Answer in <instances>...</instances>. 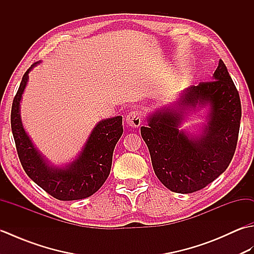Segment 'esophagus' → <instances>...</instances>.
I'll return each instance as SVG.
<instances>
[{"label": "esophagus", "instance_id": "obj_1", "mask_svg": "<svg viewBox=\"0 0 254 254\" xmlns=\"http://www.w3.org/2000/svg\"><path fill=\"white\" fill-rule=\"evenodd\" d=\"M143 121V115L141 111H131L128 115L127 116L126 122L128 127H138L142 124Z\"/></svg>", "mask_w": 254, "mask_h": 254}]
</instances>
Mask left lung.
<instances>
[{
    "mask_svg": "<svg viewBox=\"0 0 254 254\" xmlns=\"http://www.w3.org/2000/svg\"><path fill=\"white\" fill-rule=\"evenodd\" d=\"M208 105V124L198 137L179 130L187 111ZM241 119L239 93L219 60L213 80L183 90L175 107L150 115L141 127L155 175L170 191L192 193L227 169L238 142Z\"/></svg>",
    "mask_w": 254,
    "mask_h": 254,
    "instance_id": "8db88e82",
    "label": "left lung"
}]
</instances>
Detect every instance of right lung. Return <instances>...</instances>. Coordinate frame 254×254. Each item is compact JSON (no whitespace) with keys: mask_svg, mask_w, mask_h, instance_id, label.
<instances>
[{"mask_svg":"<svg viewBox=\"0 0 254 254\" xmlns=\"http://www.w3.org/2000/svg\"><path fill=\"white\" fill-rule=\"evenodd\" d=\"M39 62L27 69L14 97L10 126L17 154L30 179L60 201H74L93 195L110 174L112 155L123 133L122 117L109 118L96 124L79 155L71 164L59 168L51 166L27 135L20 119V100L28 74Z\"/></svg>","mask_w":254,"mask_h":254,"instance_id":"right-lung-1","label":"right lung"}]
</instances>
